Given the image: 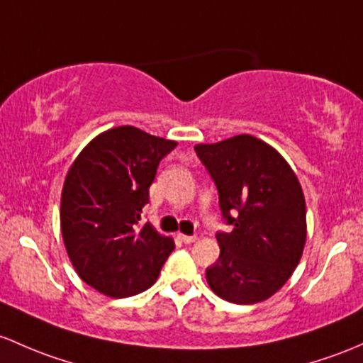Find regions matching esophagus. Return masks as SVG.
I'll use <instances>...</instances> for the list:
<instances>
[{"label":"esophagus","mask_w":363,"mask_h":363,"mask_svg":"<svg viewBox=\"0 0 363 363\" xmlns=\"http://www.w3.org/2000/svg\"><path fill=\"white\" fill-rule=\"evenodd\" d=\"M179 240H181V242H184V243H193V242H196V236H193V235H179Z\"/></svg>","instance_id":"esophagus-1"}]
</instances>
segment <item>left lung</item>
Returning a JSON list of instances; mask_svg holds the SVG:
<instances>
[{"label":"left lung","instance_id":"obj_1","mask_svg":"<svg viewBox=\"0 0 363 363\" xmlns=\"http://www.w3.org/2000/svg\"><path fill=\"white\" fill-rule=\"evenodd\" d=\"M219 193V259L207 268L211 289L235 304L272 297L299 264L306 243V203L294 170L261 139L236 135L194 146Z\"/></svg>","mask_w":363,"mask_h":363}]
</instances>
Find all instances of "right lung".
Returning <instances> with one entry per match:
<instances>
[{
  "label": "right lung",
  "mask_w": 363,
  "mask_h": 363,
  "mask_svg": "<svg viewBox=\"0 0 363 363\" xmlns=\"http://www.w3.org/2000/svg\"><path fill=\"white\" fill-rule=\"evenodd\" d=\"M175 140L125 125L101 133L78 155L60 198L64 245L76 273L104 296L150 289L174 240L143 223L150 186Z\"/></svg>",
  "instance_id": "add662e5"
}]
</instances>
